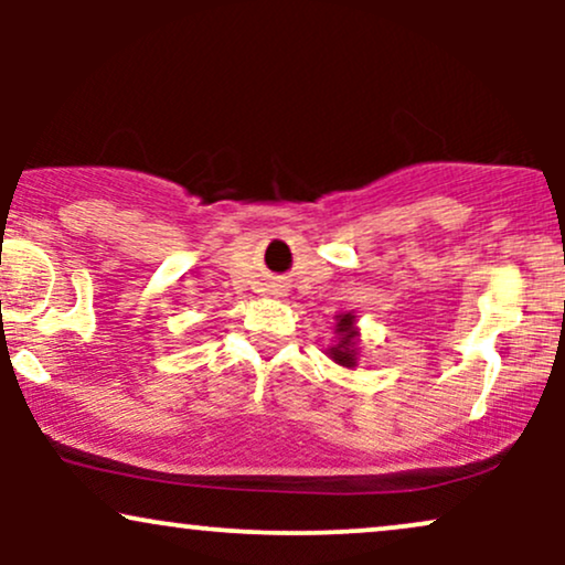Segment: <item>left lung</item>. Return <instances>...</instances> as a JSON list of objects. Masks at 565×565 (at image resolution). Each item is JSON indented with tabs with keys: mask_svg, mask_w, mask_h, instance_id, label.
<instances>
[{
	"mask_svg": "<svg viewBox=\"0 0 565 565\" xmlns=\"http://www.w3.org/2000/svg\"><path fill=\"white\" fill-rule=\"evenodd\" d=\"M359 327H355L353 313H340L334 316V342L327 348V355L334 364L355 369L359 364Z\"/></svg>",
	"mask_w": 565,
	"mask_h": 565,
	"instance_id": "8db88e82",
	"label": "left lung"
}]
</instances>
